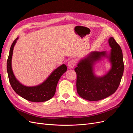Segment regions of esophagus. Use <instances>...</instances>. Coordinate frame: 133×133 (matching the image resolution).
Instances as JSON below:
<instances>
[{
	"instance_id": "1",
	"label": "esophagus",
	"mask_w": 133,
	"mask_h": 133,
	"mask_svg": "<svg viewBox=\"0 0 133 133\" xmlns=\"http://www.w3.org/2000/svg\"><path fill=\"white\" fill-rule=\"evenodd\" d=\"M76 64V62L74 59L70 60L68 63V66L70 68H73Z\"/></svg>"
}]
</instances>
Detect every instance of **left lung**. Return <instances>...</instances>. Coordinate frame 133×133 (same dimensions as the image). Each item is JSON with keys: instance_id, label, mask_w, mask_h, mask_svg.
I'll return each mask as SVG.
<instances>
[{"instance_id": "left-lung-1", "label": "left lung", "mask_w": 133, "mask_h": 133, "mask_svg": "<svg viewBox=\"0 0 133 133\" xmlns=\"http://www.w3.org/2000/svg\"><path fill=\"white\" fill-rule=\"evenodd\" d=\"M110 53L91 51L78 63L74 70L76 73V90L80 97L89 101H98L114 94L120 84L124 72V62L121 48L115 39L108 41ZM107 58L111 68L105 75L96 76L94 66L96 62Z\"/></svg>"}]
</instances>
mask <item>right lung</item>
<instances>
[{"label": "right lung", "instance_id": "1", "mask_svg": "<svg viewBox=\"0 0 133 133\" xmlns=\"http://www.w3.org/2000/svg\"><path fill=\"white\" fill-rule=\"evenodd\" d=\"M18 39V38L15 39L11 44L6 63L7 72L12 88L17 94L30 102H43L49 100L54 96L59 80L67 70L66 65L62 64L58 67L41 84L33 87L23 85L15 78L11 66L14 47Z\"/></svg>", "mask_w": 133, "mask_h": 133}]
</instances>
